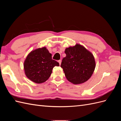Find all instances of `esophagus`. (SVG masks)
<instances>
[{"instance_id":"34e87169","label":"esophagus","mask_w":121,"mask_h":121,"mask_svg":"<svg viewBox=\"0 0 121 121\" xmlns=\"http://www.w3.org/2000/svg\"><path fill=\"white\" fill-rule=\"evenodd\" d=\"M58 63H59L60 65L61 63V60H58Z\"/></svg>"}]
</instances>
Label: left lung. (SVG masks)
Wrapping results in <instances>:
<instances>
[{
  "label": "left lung",
  "mask_w": 121,
  "mask_h": 121,
  "mask_svg": "<svg viewBox=\"0 0 121 121\" xmlns=\"http://www.w3.org/2000/svg\"><path fill=\"white\" fill-rule=\"evenodd\" d=\"M66 56L60 65L65 77L69 81L79 84L87 81L95 68V61L93 54L84 46L77 44L65 49Z\"/></svg>",
  "instance_id": "obj_1"
}]
</instances>
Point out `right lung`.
Here are the masks:
<instances>
[{"label": "right lung", "instance_id": "obj_1", "mask_svg": "<svg viewBox=\"0 0 121 121\" xmlns=\"http://www.w3.org/2000/svg\"><path fill=\"white\" fill-rule=\"evenodd\" d=\"M59 63L52 59V55L46 47L36 49L29 53L25 60V74L32 81L42 83L49 78L55 66Z\"/></svg>", "mask_w": 121, "mask_h": 121}]
</instances>
